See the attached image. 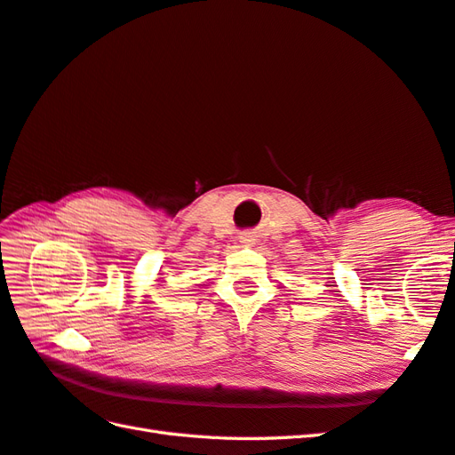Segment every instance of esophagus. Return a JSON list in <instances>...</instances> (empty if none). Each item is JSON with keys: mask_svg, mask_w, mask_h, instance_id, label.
Wrapping results in <instances>:
<instances>
[{"mask_svg": "<svg viewBox=\"0 0 455 455\" xmlns=\"http://www.w3.org/2000/svg\"><path fill=\"white\" fill-rule=\"evenodd\" d=\"M239 239H241V243L245 247H249V245H252V243H254V235L252 234H243Z\"/></svg>", "mask_w": 455, "mask_h": 455, "instance_id": "1", "label": "esophagus"}]
</instances>
